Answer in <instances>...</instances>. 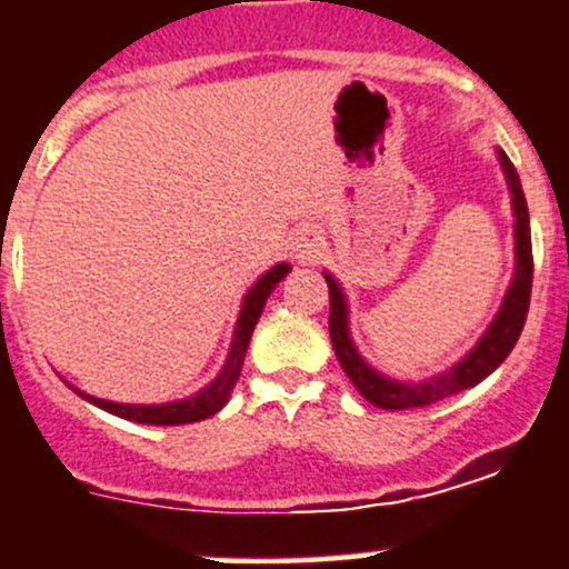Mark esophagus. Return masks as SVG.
<instances>
[{
    "instance_id": "34e87169",
    "label": "esophagus",
    "mask_w": 569,
    "mask_h": 569,
    "mask_svg": "<svg viewBox=\"0 0 569 569\" xmlns=\"http://www.w3.org/2000/svg\"><path fill=\"white\" fill-rule=\"evenodd\" d=\"M300 259H305V261H310V253H313V250H308V244H300Z\"/></svg>"
}]
</instances>
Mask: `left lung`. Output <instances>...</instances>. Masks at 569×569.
<instances>
[{"mask_svg":"<svg viewBox=\"0 0 569 569\" xmlns=\"http://www.w3.org/2000/svg\"><path fill=\"white\" fill-rule=\"evenodd\" d=\"M499 163L505 169L507 184L512 193V214H516V274L507 289L505 302H501L499 313L490 321V327L477 340L475 349L463 357L458 365L439 376H430L426 381H395L390 376H381L379 370L370 368L362 360L360 351L355 349L349 335V308H346L343 289L330 272H325L327 286H330V338L332 349L338 355L340 368L351 379V385L360 390L368 403L379 406L387 411H403V409H422V406L445 400L450 395L469 390V387L480 385L486 376L493 373L512 346L521 338L526 313H529V297H531V272H535V261H531V231H529V207H526V196L518 179L516 166L510 163L505 152L499 149Z\"/></svg>","mask_w":569,"mask_h":569,"instance_id":"left-lung-1","label":"left lung"}]
</instances>
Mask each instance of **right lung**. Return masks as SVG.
<instances>
[{
    "mask_svg": "<svg viewBox=\"0 0 569 569\" xmlns=\"http://www.w3.org/2000/svg\"><path fill=\"white\" fill-rule=\"evenodd\" d=\"M289 264H278L269 269L267 274H261L256 280L253 289L244 295L242 300V310H239V319L234 327V340H231L229 349V360H226L223 370L218 373V379L212 385H207L204 390L190 395L184 400H174V403H160V406H133V403H113V400H103L94 398V395H87L81 390H73L81 395L83 400L94 403L98 409L111 411V415L122 417V420L130 422H141V426H184V422H199L207 420V417L218 415L226 403H229L231 390H234L239 370H242L244 362V351H248L250 335H253L256 325H259V316L264 310L267 297L272 295L274 286L289 274Z\"/></svg>",
    "mask_w": 569,
    "mask_h": 569,
    "instance_id": "obj_1",
    "label": "right lung"
}]
</instances>
